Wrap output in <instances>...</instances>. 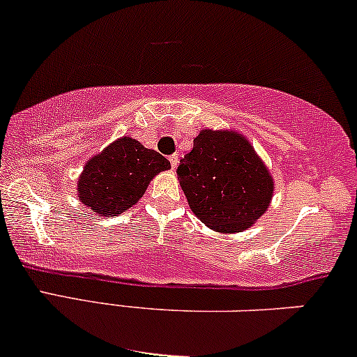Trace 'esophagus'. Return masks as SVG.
<instances>
[{
	"mask_svg": "<svg viewBox=\"0 0 357 357\" xmlns=\"http://www.w3.org/2000/svg\"><path fill=\"white\" fill-rule=\"evenodd\" d=\"M169 160H170V165H172V169H175L178 165V154H172L169 157Z\"/></svg>",
	"mask_w": 357,
	"mask_h": 357,
	"instance_id": "esophagus-1",
	"label": "esophagus"
}]
</instances>
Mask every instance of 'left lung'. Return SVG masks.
<instances>
[{
    "mask_svg": "<svg viewBox=\"0 0 357 357\" xmlns=\"http://www.w3.org/2000/svg\"><path fill=\"white\" fill-rule=\"evenodd\" d=\"M177 177L190 210L216 233H241L269 210L274 177L248 137L234 129H202L180 160Z\"/></svg>",
    "mask_w": 357,
    "mask_h": 357,
    "instance_id": "1",
    "label": "left lung"
}]
</instances>
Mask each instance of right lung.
Listing matches in <instances>:
<instances>
[{
  "label": "right lung",
  "instance_id": "right-lung-1",
  "mask_svg": "<svg viewBox=\"0 0 357 357\" xmlns=\"http://www.w3.org/2000/svg\"><path fill=\"white\" fill-rule=\"evenodd\" d=\"M170 169L159 152L123 136L86 160L77 182L78 200L98 216H118L136 205L157 174Z\"/></svg>",
  "mask_w": 357,
  "mask_h": 357
}]
</instances>
